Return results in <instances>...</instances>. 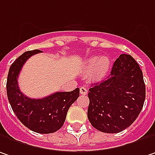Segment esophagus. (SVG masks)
Here are the masks:
<instances>
[{
    "mask_svg": "<svg viewBox=\"0 0 155 155\" xmlns=\"http://www.w3.org/2000/svg\"><path fill=\"white\" fill-rule=\"evenodd\" d=\"M80 93L81 94V95H86L87 93H88V91H87V89L85 88V87H81L80 88Z\"/></svg>",
    "mask_w": 155,
    "mask_h": 155,
    "instance_id": "esophagus-1",
    "label": "esophagus"
}]
</instances>
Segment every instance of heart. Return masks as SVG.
<instances>
[{
  "label": "heart",
  "instance_id": "obj_1",
  "mask_svg": "<svg viewBox=\"0 0 155 155\" xmlns=\"http://www.w3.org/2000/svg\"><path fill=\"white\" fill-rule=\"evenodd\" d=\"M93 69L92 72V78L95 80H100L106 76L110 69V60L106 57H93L88 59L85 65L86 71H91Z\"/></svg>",
  "mask_w": 155,
  "mask_h": 155
}]
</instances>
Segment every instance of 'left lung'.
Listing matches in <instances>:
<instances>
[{
    "label": "left lung",
    "mask_w": 155,
    "mask_h": 155,
    "mask_svg": "<svg viewBox=\"0 0 155 155\" xmlns=\"http://www.w3.org/2000/svg\"><path fill=\"white\" fill-rule=\"evenodd\" d=\"M88 96V119L94 128L105 133L127 129L137 118L146 98L138 64L130 55L121 54L108 78L91 86Z\"/></svg>",
    "instance_id": "1"
}]
</instances>
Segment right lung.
Returning <instances> with one entry per match:
<instances>
[{
    "label": "right lung",
    "mask_w": 155,
    "mask_h": 155,
    "mask_svg": "<svg viewBox=\"0 0 155 155\" xmlns=\"http://www.w3.org/2000/svg\"><path fill=\"white\" fill-rule=\"evenodd\" d=\"M40 52L39 49L26 51L14 61L9 67L6 88L8 102L22 123L35 132L49 134L56 132L63 126L69 107L79 97L80 89L56 92L38 99L25 96L19 90L18 78L25 61Z\"/></svg>",
    "instance_id": "add662e5"
}]
</instances>
